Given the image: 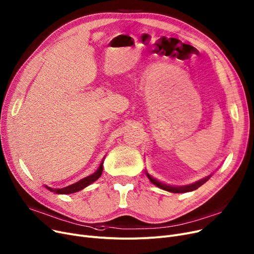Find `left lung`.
<instances>
[{"instance_id": "obj_1", "label": "left lung", "mask_w": 254, "mask_h": 254, "mask_svg": "<svg viewBox=\"0 0 254 254\" xmlns=\"http://www.w3.org/2000/svg\"><path fill=\"white\" fill-rule=\"evenodd\" d=\"M146 175L149 178V180L151 181V183H153L155 186L159 187V188H161V189H163L165 191L172 192V193H185V192L193 191V190L197 189L198 187H200L202 184L206 183L207 181L210 179V177H206V178H203V179L197 181V182L193 183V184H189V185H185V186H172V185L165 184L163 182H160L159 180H157L154 177H152L151 175H149L148 172H146Z\"/></svg>"}]
</instances>
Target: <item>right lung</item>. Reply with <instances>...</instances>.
I'll use <instances>...</instances> for the list:
<instances>
[{
    "label": "right lung",
    "instance_id": "add662e5",
    "mask_svg": "<svg viewBox=\"0 0 254 254\" xmlns=\"http://www.w3.org/2000/svg\"><path fill=\"white\" fill-rule=\"evenodd\" d=\"M102 171H103V160H102V162L100 163V166L98 167V170L96 171L93 175H91V176H89V177H86V178H83V179L79 180L78 182H76V183H74V184L69 185V186L64 187V188H61V189L51 188V187H48V186H46V185H44V187H45L47 190H50V191H52V192L57 193V194H71V193H74V192H77V191L82 190L83 188H86L87 186H89V185H91L92 183H94L95 181H97V180L100 178V176L102 175Z\"/></svg>",
    "mask_w": 254,
    "mask_h": 254
}]
</instances>
